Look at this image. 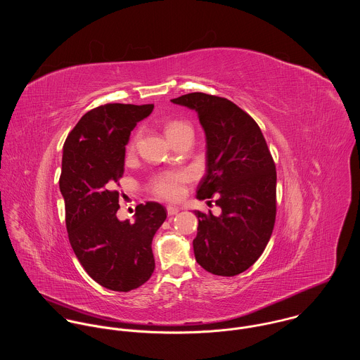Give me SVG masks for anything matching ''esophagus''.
<instances>
[{
    "instance_id": "esophagus-1",
    "label": "esophagus",
    "mask_w": 360,
    "mask_h": 360,
    "mask_svg": "<svg viewBox=\"0 0 360 360\" xmlns=\"http://www.w3.org/2000/svg\"><path fill=\"white\" fill-rule=\"evenodd\" d=\"M166 212H167V216H174L179 213V207L176 206H167L166 207Z\"/></svg>"
}]
</instances>
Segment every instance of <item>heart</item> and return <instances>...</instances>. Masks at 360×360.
I'll list each match as a JSON object with an SVG mask.
<instances>
[{
    "instance_id": "b5f03b06",
    "label": "heart",
    "mask_w": 360,
    "mask_h": 360,
    "mask_svg": "<svg viewBox=\"0 0 360 360\" xmlns=\"http://www.w3.org/2000/svg\"><path fill=\"white\" fill-rule=\"evenodd\" d=\"M187 130H191V127L186 122H181V120H170L165 124V134L169 141H173L174 139H177L180 134H183ZM136 147H137V136H134L127 146L129 156L134 154ZM190 180H191L190 173L184 172V170L160 173L159 176L155 177L154 181L151 184V190H153L155 197H158L160 200L177 201L183 197L186 184L190 183Z\"/></svg>"
}]
</instances>
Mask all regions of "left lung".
Segmentation results:
<instances>
[{
    "label": "left lung",
    "mask_w": 360,
    "mask_h": 360,
    "mask_svg": "<svg viewBox=\"0 0 360 360\" xmlns=\"http://www.w3.org/2000/svg\"><path fill=\"white\" fill-rule=\"evenodd\" d=\"M194 109L206 134L200 200L216 197L220 216L195 210L198 264L216 276L245 271L260 257L276 221V165L257 122L227 98L190 93L172 100Z\"/></svg>",
    "instance_id": "8db88e82"
}]
</instances>
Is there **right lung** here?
Returning <instances> with one entry per match:
<instances>
[{
  "mask_svg": "<svg viewBox=\"0 0 360 360\" xmlns=\"http://www.w3.org/2000/svg\"><path fill=\"white\" fill-rule=\"evenodd\" d=\"M154 103H105L82 116L63 144L59 190L69 243L87 274L112 291L127 292L150 280L153 238L166 219L158 202L136 206L134 221L116 216L119 180L131 130Z\"/></svg>",
  "mask_w": 360,
  "mask_h": 360,
  "instance_id": "1",
  "label": "right lung"
}]
</instances>
